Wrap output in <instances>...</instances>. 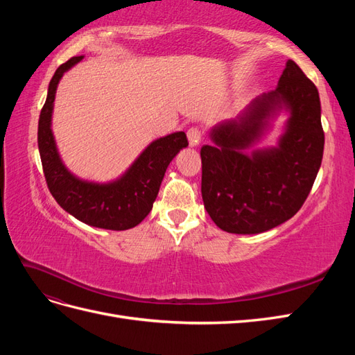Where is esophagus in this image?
<instances>
[{
	"label": "esophagus",
	"mask_w": 355,
	"mask_h": 355,
	"mask_svg": "<svg viewBox=\"0 0 355 355\" xmlns=\"http://www.w3.org/2000/svg\"><path fill=\"white\" fill-rule=\"evenodd\" d=\"M187 135H188V141H189L191 146H197L202 139V132L198 127H191Z\"/></svg>",
	"instance_id": "obj_1"
}]
</instances>
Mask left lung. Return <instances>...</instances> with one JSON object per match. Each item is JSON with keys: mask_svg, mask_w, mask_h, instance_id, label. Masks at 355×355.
Wrapping results in <instances>:
<instances>
[{"mask_svg": "<svg viewBox=\"0 0 355 355\" xmlns=\"http://www.w3.org/2000/svg\"><path fill=\"white\" fill-rule=\"evenodd\" d=\"M278 107L291 111L277 148L243 151L260 137ZM201 148V196L211 220L231 234H259L293 218L314 185L323 159L324 132L315 84L293 60L277 89L254 99L210 132Z\"/></svg>", "mask_w": 355, "mask_h": 355, "instance_id": "left-lung-1", "label": "left lung"}]
</instances>
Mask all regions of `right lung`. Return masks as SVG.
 Wrapping results in <instances>:
<instances>
[{"mask_svg":"<svg viewBox=\"0 0 355 355\" xmlns=\"http://www.w3.org/2000/svg\"><path fill=\"white\" fill-rule=\"evenodd\" d=\"M83 56L62 63L49 84V93L38 121V149L47 187L59 206L73 218L96 228L124 231L141 223L158 196L170 161L188 146L184 132L159 137L149 145L125 173L111 184H93L75 178L63 166L51 133V112L62 75Z\"/></svg>","mask_w":355,"mask_h":355,"instance_id":"add662e5","label":"right lung"}]
</instances>
